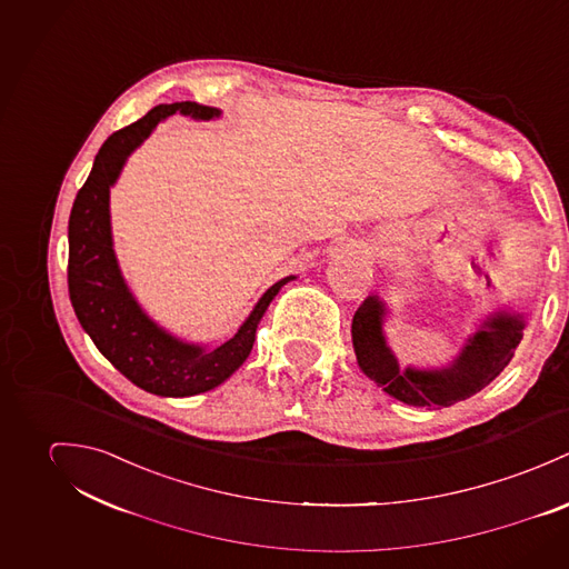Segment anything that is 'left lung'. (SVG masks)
<instances>
[{
	"label": "left lung",
	"instance_id": "obj_1",
	"mask_svg": "<svg viewBox=\"0 0 569 569\" xmlns=\"http://www.w3.org/2000/svg\"><path fill=\"white\" fill-rule=\"evenodd\" d=\"M383 306L369 297L353 316L351 336L360 369L395 399L417 408H445L489 386L512 360L521 340L519 316L498 315L469 340L460 358L442 371H399L381 336Z\"/></svg>",
	"mask_w": 569,
	"mask_h": 569
}]
</instances>
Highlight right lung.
<instances>
[{"label":"right lung","instance_id":"add662e5","mask_svg":"<svg viewBox=\"0 0 569 569\" xmlns=\"http://www.w3.org/2000/svg\"><path fill=\"white\" fill-rule=\"evenodd\" d=\"M181 111L211 120L216 109L198 102L159 104L134 124L116 130L96 154L93 168L78 191L69 216L67 283L73 312L100 353L134 386L163 395L190 397L216 388L229 378L253 349L257 322L283 283L277 281L254 306L240 331L216 349L179 342L139 310L120 274L109 222V190L128 154L163 118Z\"/></svg>","mask_w":569,"mask_h":569}]
</instances>
